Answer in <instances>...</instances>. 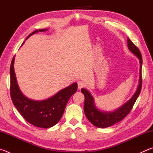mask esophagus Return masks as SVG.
<instances>
[{
    "instance_id": "esophagus-1",
    "label": "esophagus",
    "mask_w": 153,
    "mask_h": 153,
    "mask_svg": "<svg viewBox=\"0 0 153 153\" xmlns=\"http://www.w3.org/2000/svg\"><path fill=\"white\" fill-rule=\"evenodd\" d=\"M84 86V82L82 81H79L77 82V88H78V89H81L82 88H83Z\"/></svg>"
}]
</instances>
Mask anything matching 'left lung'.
Listing matches in <instances>:
<instances>
[{"label": "left lung", "mask_w": 153, "mask_h": 153, "mask_svg": "<svg viewBox=\"0 0 153 153\" xmlns=\"http://www.w3.org/2000/svg\"><path fill=\"white\" fill-rule=\"evenodd\" d=\"M128 47L129 51L133 53L140 61V77L138 87L135 93L126 102L120 107L112 111H105L100 110L96 106L94 98L88 90L86 88H82L81 91L85 97L84 100V113L90 122L94 126L99 128H105L113 126L119 122L126 117L130 112L140 93L142 88V58L139 49L134 45L133 42L128 38Z\"/></svg>", "instance_id": "1"}]
</instances>
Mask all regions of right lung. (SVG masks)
I'll use <instances>...</instances> for the list:
<instances>
[{
	"label": "right lung",
	"mask_w": 153,
	"mask_h": 153,
	"mask_svg": "<svg viewBox=\"0 0 153 153\" xmlns=\"http://www.w3.org/2000/svg\"><path fill=\"white\" fill-rule=\"evenodd\" d=\"M47 30L48 29L36 30L31 33L25 40L38 32ZM14 61L15 56L12 59L10 67L11 97L15 107L25 120L33 126L41 128H49L56 125L63 116L69 99L77 91V84L76 82L73 83L47 99H31L23 94L18 86L14 70Z\"/></svg>",
	"instance_id": "obj_1"
}]
</instances>
